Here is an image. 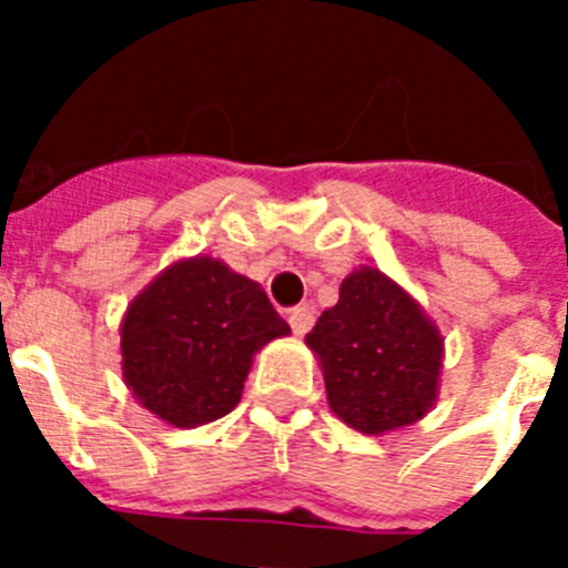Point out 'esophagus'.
I'll return each mask as SVG.
<instances>
[{"instance_id":"1","label":"esophagus","mask_w":568,"mask_h":568,"mask_svg":"<svg viewBox=\"0 0 568 568\" xmlns=\"http://www.w3.org/2000/svg\"><path fill=\"white\" fill-rule=\"evenodd\" d=\"M313 321H315V313H313V307H310V304H301V307L290 310V327H293L295 335L310 333Z\"/></svg>"}]
</instances>
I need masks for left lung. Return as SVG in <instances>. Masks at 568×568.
I'll use <instances>...</instances> for the list:
<instances>
[{
	"instance_id": "8db88e82",
	"label": "left lung",
	"mask_w": 568,
	"mask_h": 568,
	"mask_svg": "<svg viewBox=\"0 0 568 568\" xmlns=\"http://www.w3.org/2000/svg\"><path fill=\"white\" fill-rule=\"evenodd\" d=\"M307 346L318 355L329 409L364 435L424 418L438 398L444 338L418 301L375 267L341 281Z\"/></svg>"
}]
</instances>
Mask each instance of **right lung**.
Segmentation results:
<instances>
[{
	"label": "right lung",
	"mask_w": 568,
	"mask_h": 568,
	"mask_svg": "<svg viewBox=\"0 0 568 568\" xmlns=\"http://www.w3.org/2000/svg\"><path fill=\"white\" fill-rule=\"evenodd\" d=\"M284 335L261 284L210 255L175 261L124 313V384L155 418L210 424L241 400L253 355Z\"/></svg>",
	"instance_id": "1"
}]
</instances>
